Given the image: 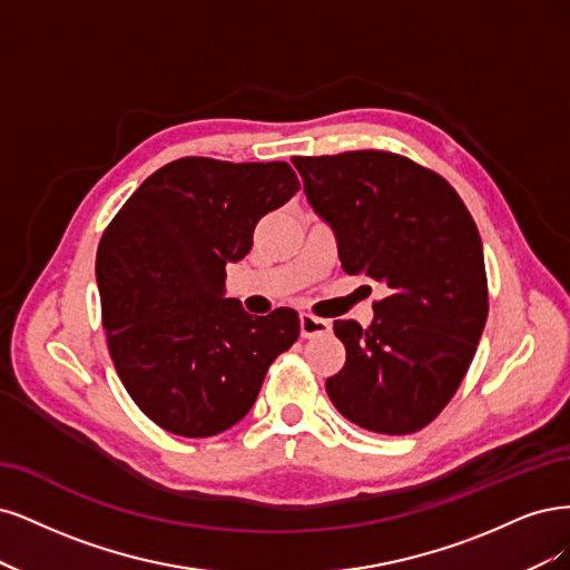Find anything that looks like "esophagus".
<instances>
[{
	"label": "esophagus",
	"instance_id": "obj_1",
	"mask_svg": "<svg viewBox=\"0 0 570 570\" xmlns=\"http://www.w3.org/2000/svg\"><path fill=\"white\" fill-rule=\"evenodd\" d=\"M328 332H332V324H328L326 320H320L315 315H307V312H303V315H301V336L303 338L324 336Z\"/></svg>",
	"mask_w": 570,
	"mask_h": 570
}]
</instances>
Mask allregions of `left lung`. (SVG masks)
I'll list each match as a JSON object with an SVG mask.
<instances>
[{
  "label": "left lung",
  "mask_w": 570,
  "mask_h": 570,
  "mask_svg": "<svg viewBox=\"0 0 570 570\" xmlns=\"http://www.w3.org/2000/svg\"><path fill=\"white\" fill-rule=\"evenodd\" d=\"M347 274L385 286L374 322L336 320L345 364L326 379L353 424L407 435L445 410L488 320L479 227L438 173L389 151L293 156Z\"/></svg>",
  "instance_id": "left-lung-1"
}]
</instances>
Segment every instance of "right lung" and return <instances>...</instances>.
Listing matches in <instances>:
<instances>
[{"instance_id":"obj_1","label":"right lung","mask_w":570,"mask_h":570,"mask_svg":"<svg viewBox=\"0 0 570 570\" xmlns=\"http://www.w3.org/2000/svg\"><path fill=\"white\" fill-rule=\"evenodd\" d=\"M298 189L284 160L189 156L146 177L106 227L97 284L108 353L160 429L185 438L232 429L296 343L298 312L248 315L225 298V265L244 258L255 225Z\"/></svg>"}]
</instances>
